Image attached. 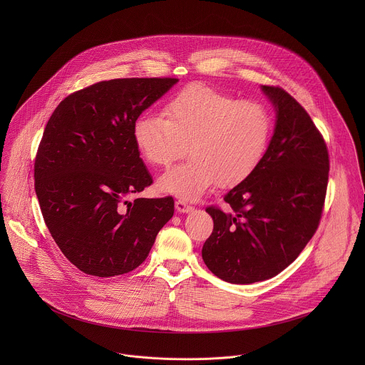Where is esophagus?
<instances>
[{
	"label": "esophagus",
	"instance_id": "esophagus-1",
	"mask_svg": "<svg viewBox=\"0 0 365 365\" xmlns=\"http://www.w3.org/2000/svg\"><path fill=\"white\" fill-rule=\"evenodd\" d=\"M175 209H177V212H180V213H188V212H191L194 207L192 205H190V204H187L184 200H177L175 201Z\"/></svg>",
	"mask_w": 365,
	"mask_h": 365
}]
</instances>
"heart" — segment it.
<instances>
[{"label":"heart","mask_w":365,"mask_h":365,"mask_svg":"<svg viewBox=\"0 0 365 365\" xmlns=\"http://www.w3.org/2000/svg\"><path fill=\"white\" fill-rule=\"evenodd\" d=\"M164 118L143 112L133 122V140L146 161L167 165L184 152L185 163L163 173L160 191L182 200H197L216 182L233 187L249 178L265 155L271 136L268 109L240 101L201 84L171 97Z\"/></svg>","instance_id":"b5f03b06"}]
</instances>
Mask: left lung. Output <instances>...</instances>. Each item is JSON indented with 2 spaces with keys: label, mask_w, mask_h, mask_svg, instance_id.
Wrapping results in <instances>:
<instances>
[{
  "label": "left lung",
  "mask_w": 365,
  "mask_h": 365,
  "mask_svg": "<svg viewBox=\"0 0 365 365\" xmlns=\"http://www.w3.org/2000/svg\"><path fill=\"white\" fill-rule=\"evenodd\" d=\"M275 128L255 173L225 195L232 210L208 207L213 232L202 259L220 279L253 284L275 277L312 239L323 210L329 153L308 112L279 87L261 86Z\"/></svg>",
  "instance_id": "left-lung-1"
}]
</instances>
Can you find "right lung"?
Instances as JSON below:
<instances>
[{
	"label": "right lung",
	"instance_id": "1",
	"mask_svg": "<svg viewBox=\"0 0 365 365\" xmlns=\"http://www.w3.org/2000/svg\"><path fill=\"white\" fill-rule=\"evenodd\" d=\"M177 78H116L64 98L45 128L35 191L67 260L88 275L139 267L174 215V200L136 198L153 180L133 140V122Z\"/></svg>",
	"mask_w": 365,
	"mask_h": 365
}]
</instances>
